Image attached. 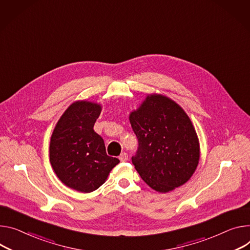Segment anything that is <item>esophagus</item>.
Returning <instances> with one entry per match:
<instances>
[{"mask_svg": "<svg viewBox=\"0 0 250 250\" xmlns=\"http://www.w3.org/2000/svg\"><path fill=\"white\" fill-rule=\"evenodd\" d=\"M119 158H120L121 162H126L128 160V155H127L126 152H123V153H121Z\"/></svg>", "mask_w": 250, "mask_h": 250, "instance_id": "esophagus-1", "label": "esophagus"}]
</instances>
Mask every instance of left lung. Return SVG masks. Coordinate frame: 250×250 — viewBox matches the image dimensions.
<instances>
[{
  "instance_id": "1",
  "label": "left lung",
  "mask_w": 250,
  "mask_h": 250,
  "mask_svg": "<svg viewBox=\"0 0 250 250\" xmlns=\"http://www.w3.org/2000/svg\"><path fill=\"white\" fill-rule=\"evenodd\" d=\"M129 122L139 143L131 162L145 183L160 192L186 184L198 165L199 145L185 110L151 95L130 113Z\"/></svg>"
}]
</instances>
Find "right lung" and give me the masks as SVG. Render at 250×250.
<instances>
[{
	"mask_svg": "<svg viewBox=\"0 0 250 250\" xmlns=\"http://www.w3.org/2000/svg\"><path fill=\"white\" fill-rule=\"evenodd\" d=\"M101 105L76 102L63 112L51 138V165L62 184L92 192L105 181L120 160L106 154L104 142L94 130Z\"/></svg>",
	"mask_w": 250,
	"mask_h": 250,
	"instance_id": "right-lung-1",
	"label": "right lung"
}]
</instances>
